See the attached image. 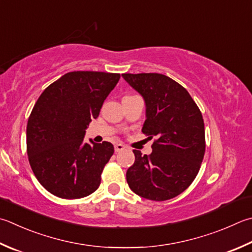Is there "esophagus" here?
<instances>
[{"label":"esophagus","instance_id":"esophagus-1","mask_svg":"<svg viewBox=\"0 0 252 252\" xmlns=\"http://www.w3.org/2000/svg\"><path fill=\"white\" fill-rule=\"evenodd\" d=\"M114 148H115V153H120V151L125 149V146L123 144H116L115 146H114Z\"/></svg>","mask_w":252,"mask_h":252}]
</instances>
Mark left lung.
<instances>
[{
  "label": "left lung",
  "mask_w": 252,
  "mask_h": 252,
  "mask_svg": "<svg viewBox=\"0 0 252 252\" xmlns=\"http://www.w3.org/2000/svg\"><path fill=\"white\" fill-rule=\"evenodd\" d=\"M122 77L144 97L142 132L156 137L153 153L132 150L135 162L126 172L132 192L147 200L167 201L185 191L196 178L205 154V129L200 108L181 84L160 73Z\"/></svg>",
  "instance_id": "8db88e82"
}]
</instances>
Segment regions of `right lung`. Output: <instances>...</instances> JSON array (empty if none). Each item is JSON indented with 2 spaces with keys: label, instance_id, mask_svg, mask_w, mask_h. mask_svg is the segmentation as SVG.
Here are the masks:
<instances>
[{
  "label": "right lung",
  "instance_id": "right-lung-1",
  "mask_svg": "<svg viewBox=\"0 0 252 252\" xmlns=\"http://www.w3.org/2000/svg\"><path fill=\"white\" fill-rule=\"evenodd\" d=\"M121 74L73 71L51 83L28 118L27 155L32 172L47 191L61 198H81L96 191L114 146L84 142Z\"/></svg>",
  "mask_w": 252,
  "mask_h": 252
}]
</instances>
